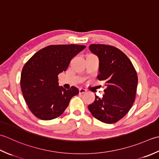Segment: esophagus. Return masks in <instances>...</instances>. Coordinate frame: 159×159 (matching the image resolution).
I'll return each mask as SVG.
<instances>
[{"label":"esophagus","mask_w":159,"mask_h":159,"mask_svg":"<svg viewBox=\"0 0 159 159\" xmlns=\"http://www.w3.org/2000/svg\"><path fill=\"white\" fill-rule=\"evenodd\" d=\"M86 91H87V90L86 89H84V88L80 89V94H83L84 93H86Z\"/></svg>","instance_id":"esophagus-1"}]
</instances>
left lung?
Here are the masks:
<instances>
[{"mask_svg":"<svg viewBox=\"0 0 159 159\" xmlns=\"http://www.w3.org/2000/svg\"><path fill=\"white\" fill-rule=\"evenodd\" d=\"M99 59L98 79L104 81L105 95L89 106L94 117L106 124H114L127 114L135 100L138 76L133 64L121 50L111 45H90Z\"/></svg>","mask_w":159,"mask_h":159,"instance_id":"1","label":"left lung"}]
</instances>
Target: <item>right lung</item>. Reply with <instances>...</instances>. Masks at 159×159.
I'll return each mask as SVG.
<instances>
[{
    "label": "right lung",
    "instance_id": "add662e5",
    "mask_svg": "<svg viewBox=\"0 0 159 159\" xmlns=\"http://www.w3.org/2000/svg\"><path fill=\"white\" fill-rule=\"evenodd\" d=\"M86 48L84 45H49L35 53L22 68L20 86L28 108L42 120L60 116L79 90L58 86V75L65 71L71 59Z\"/></svg>",
    "mask_w": 159,
    "mask_h": 159
}]
</instances>
